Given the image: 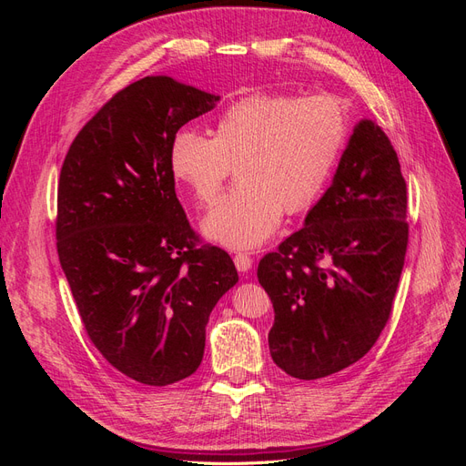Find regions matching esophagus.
Returning <instances> with one entry per match:
<instances>
[{
  "instance_id": "1",
  "label": "esophagus",
  "mask_w": 466,
  "mask_h": 466,
  "mask_svg": "<svg viewBox=\"0 0 466 466\" xmlns=\"http://www.w3.org/2000/svg\"><path fill=\"white\" fill-rule=\"evenodd\" d=\"M233 262H235V268L238 272H248L250 268H252V258L247 255V252H238V255H235V258H233Z\"/></svg>"
}]
</instances>
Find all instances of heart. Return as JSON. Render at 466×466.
Returning a JSON list of instances; mask_svg holds the SVG:
<instances>
[{
	"instance_id": "b5f03b06",
	"label": "heart",
	"mask_w": 466,
	"mask_h": 466,
	"mask_svg": "<svg viewBox=\"0 0 466 466\" xmlns=\"http://www.w3.org/2000/svg\"><path fill=\"white\" fill-rule=\"evenodd\" d=\"M348 137L350 112L338 96L258 91L221 112L214 137L178 132L168 165L202 208L216 202L237 168L238 187L206 218L204 233L223 247L255 248L274 235L284 211L298 216L317 204Z\"/></svg>"
}]
</instances>
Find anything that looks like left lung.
I'll return each instance as SVG.
<instances>
[{
	"label": "left lung",
	"instance_id": "left-lung-1",
	"mask_svg": "<svg viewBox=\"0 0 466 466\" xmlns=\"http://www.w3.org/2000/svg\"><path fill=\"white\" fill-rule=\"evenodd\" d=\"M406 200L390 139L361 120L303 228L258 262L276 313L268 342L281 371L320 379L373 348L404 266Z\"/></svg>",
	"mask_w": 466,
	"mask_h": 466
}]
</instances>
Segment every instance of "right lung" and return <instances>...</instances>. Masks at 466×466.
I'll list each match as a JSON object with an SVG mask.
<instances>
[{
	"mask_svg": "<svg viewBox=\"0 0 466 466\" xmlns=\"http://www.w3.org/2000/svg\"><path fill=\"white\" fill-rule=\"evenodd\" d=\"M219 96L144 77L96 110L58 182L56 248L83 327L103 358L151 387L190 377L211 309L238 274L187 219L168 147Z\"/></svg>",
	"mask_w": 466,
	"mask_h": 466,
	"instance_id": "obj_1",
	"label": "right lung"
}]
</instances>
